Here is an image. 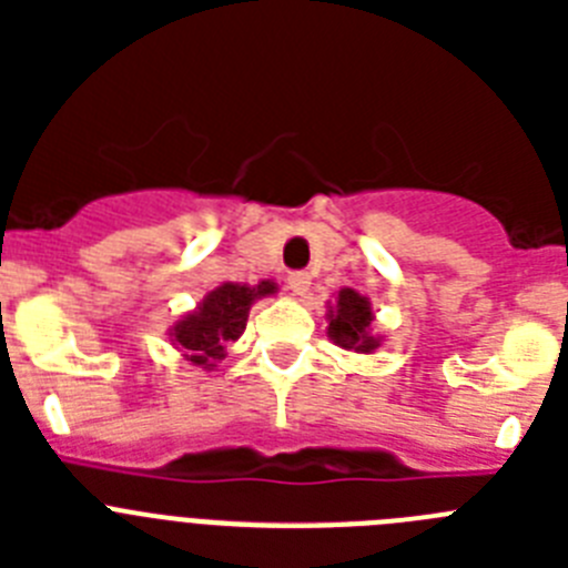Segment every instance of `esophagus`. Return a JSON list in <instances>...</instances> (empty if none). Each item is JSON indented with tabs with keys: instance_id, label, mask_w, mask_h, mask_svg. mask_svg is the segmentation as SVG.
Here are the masks:
<instances>
[{
	"instance_id": "34e87169",
	"label": "esophagus",
	"mask_w": 568,
	"mask_h": 568,
	"mask_svg": "<svg viewBox=\"0 0 568 568\" xmlns=\"http://www.w3.org/2000/svg\"><path fill=\"white\" fill-rule=\"evenodd\" d=\"M287 290L293 295H307L310 290V275L307 273H290L287 275Z\"/></svg>"
}]
</instances>
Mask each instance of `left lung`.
Segmentation results:
<instances>
[{
    "instance_id": "1",
    "label": "left lung",
    "mask_w": 568,
    "mask_h": 568,
    "mask_svg": "<svg viewBox=\"0 0 568 568\" xmlns=\"http://www.w3.org/2000/svg\"><path fill=\"white\" fill-rule=\"evenodd\" d=\"M327 338L346 353L373 355L381 349L384 335L375 333L373 301L353 287H341L327 301Z\"/></svg>"
}]
</instances>
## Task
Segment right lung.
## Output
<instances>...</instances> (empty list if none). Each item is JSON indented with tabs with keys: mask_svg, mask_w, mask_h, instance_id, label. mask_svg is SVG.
Masks as SVG:
<instances>
[{
	"mask_svg": "<svg viewBox=\"0 0 568 568\" xmlns=\"http://www.w3.org/2000/svg\"><path fill=\"white\" fill-rule=\"evenodd\" d=\"M275 293H278V284L273 278H264L258 284L224 281L210 290L182 318L173 321V327L168 329V341L184 361L204 373H213L227 355V346L247 329L250 307L255 301L270 298Z\"/></svg>",
	"mask_w": 568,
	"mask_h": 568,
	"instance_id": "1",
	"label": "right lung"
}]
</instances>
